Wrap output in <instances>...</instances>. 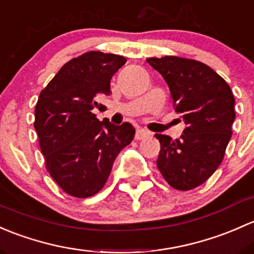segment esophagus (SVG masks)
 <instances>
[{
	"label": "esophagus",
	"instance_id": "obj_1",
	"mask_svg": "<svg viewBox=\"0 0 254 254\" xmlns=\"http://www.w3.org/2000/svg\"><path fill=\"white\" fill-rule=\"evenodd\" d=\"M149 135H150V133H149L148 130L139 128V129H137V132H135V140L146 139V138H148Z\"/></svg>",
	"mask_w": 254,
	"mask_h": 254
}]
</instances>
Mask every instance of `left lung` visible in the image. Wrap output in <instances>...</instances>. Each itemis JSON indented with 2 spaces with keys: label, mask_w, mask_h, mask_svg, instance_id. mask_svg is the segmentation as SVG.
I'll return each mask as SVG.
<instances>
[{
  "label": "left lung",
  "mask_w": 254,
  "mask_h": 254,
  "mask_svg": "<svg viewBox=\"0 0 254 254\" xmlns=\"http://www.w3.org/2000/svg\"><path fill=\"white\" fill-rule=\"evenodd\" d=\"M146 62L164 77L175 112L187 125L180 139L155 134L160 142L156 165L172 188L193 190L223 161L236 117L234 94L215 70L195 60L165 56Z\"/></svg>",
  "instance_id": "obj_1"
}]
</instances>
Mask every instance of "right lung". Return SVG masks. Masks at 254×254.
<instances>
[{"label":"right lung","mask_w":254,"mask_h":254,"mask_svg":"<svg viewBox=\"0 0 254 254\" xmlns=\"http://www.w3.org/2000/svg\"><path fill=\"white\" fill-rule=\"evenodd\" d=\"M127 60L89 51L64 64L41 90L35 106L39 145L50 176L75 198L96 194L108 181L115 159L134 138L132 125L99 121L93 110L110 95V80Z\"/></svg>","instance_id":"right-lung-1"}]
</instances>
